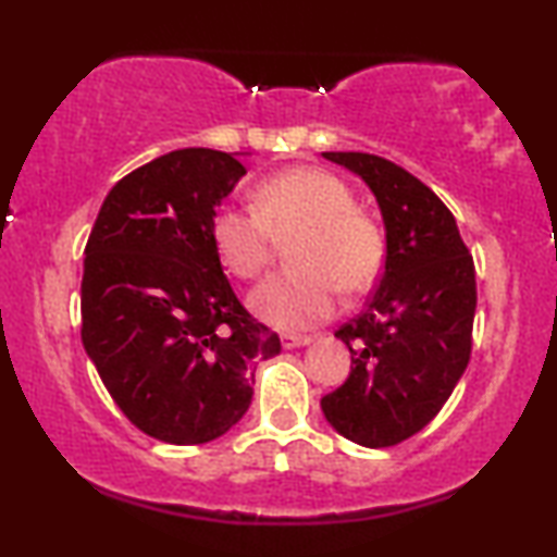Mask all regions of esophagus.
<instances>
[{
  "label": "esophagus",
  "mask_w": 557,
  "mask_h": 557,
  "mask_svg": "<svg viewBox=\"0 0 557 557\" xmlns=\"http://www.w3.org/2000/svg\"><path fill=\"white\" fill-rule=\"evenodd\" d=\"M281 345H284V349L307 347L311 345V337H307V334H284V337H281Z\"/></svg>",
  "instance_id": "esophagus-1"
}]
</instances>
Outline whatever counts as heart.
I'll list each match as a JSON object with an SVG mask.
<instances>
[{
	"instance_id": "b5f03b06",
	"label": "heart",
	"mask_w": 557,
	"mask_h": 557,
	"mask_svg": "<svg viewBox=\"0 0 557 557\" xmlns=\"http://www.w3.org/2000/svg\"><path fill=\"white\" fill-rule=\"evenodd\" d=\"M299 231L288 258L296 271L263 281L250 307L278 330H309L337 311V286L364 292L383 263V233L355 208L349 187L314 166H294L261 182L253 210L223 208L212 220V243L233 276H261L273 238Z\"/></svg>"
}]
</instances>
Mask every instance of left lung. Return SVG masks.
I'll use <instances>...</instances> for the list:
<instances>
[{"instance_id": "left-lung-1", "label": "left lung", "mask_w": 557, "mask_h": 557, "mask_svg": "<svg viewBox=\"0 0 557 557\" xmlns=\"http://www.w3.org/2000/svg\"><path fill=\"white\" fill-rule=\"evenodd\" d=\"M372 189L385 223V271L362 314L342 324L352 355L345 385L322 398L334 431L368 448L429 425L471 357L474 261L451 210L431 187L364 151H324Z\"/></svg>"}]
</instances>
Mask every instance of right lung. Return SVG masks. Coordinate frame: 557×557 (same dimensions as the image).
<instances>
[{"label": "right lung", "instance_id": "1", "mask_svg": "<svg viewBox=\"0 0 557 557\" xmlns=\"http://www.w3.org/2000/svg\"><path fill=\"white\" fill-rule=\"evenodd\" d=\"M243 174L215 149L151 159L113 185L86 243L83 347L128 421L166 444L231 431L253 398L250 364L281 352L212 243L218 205Z\"/></svg>", "mask_w": 557, "mask_h": 557}]
</instances>
